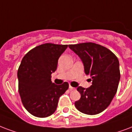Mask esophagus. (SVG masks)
I'll return each mask as SVG.
<instances>
[{
	"label": "esophagus",
	"mask_w": 132,
	"mask_h": 132,
	"mask_svg": "<svg viewBox=\"0 0 132 132\" xmlns=\"http://www.w3.org/2000/svg\"><path fill=\"white\" fill-rule=\"evenodd\" d=\"M69 89H70V90H75V88H74V87H73V86H71L70 85H69Z\"/></svg>",
	"instance_id": "34e87169"
}]
</instances>
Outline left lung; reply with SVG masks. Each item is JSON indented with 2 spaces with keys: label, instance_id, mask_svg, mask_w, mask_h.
Here are the masks:
<instances>
[{
  "label": "left lung",
  "instance_id": "left-lung-1",
  "mask_svg": "<svg viewBox=\"0 0 132 132\" xmlns=\"http://www.w3.org/2000/svg\"><path fill=\"white\" fill-rule=\"evenodd\" d=\"M70 50L79 56L86 75L91 77L92 85L77 90L81 94L75 102L77 110L88 115H95L106 109L117 92L119 84V61L111 50L94 43L69 45Z\"/></svg>",
  "mask_w": 132,
  "mask_h": 132
}]
</instances>
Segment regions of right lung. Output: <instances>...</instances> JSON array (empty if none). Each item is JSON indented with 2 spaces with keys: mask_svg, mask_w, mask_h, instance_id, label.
I'll list each match as a JSON object with an SVG mask.
<instances>
[{
  "mask_svg": "<svg viewBox=\"0 0 132 132\" xmlns=\"http://www.w3.org/2000/svg\"><path fill=\"white\" fill-rule=\"evenodd\" d=\"M67 48L68 45L42 44L30 50L22 59L17 73L19 92L24 107L36 117L54 113L59 97L68 88V82L57 85L51 82V74Z\"/></svg>",
  "mask_w": 132,
  "mask_h": 132,
  "instance_id": "1",
  "label": "right lung"
}]
</instances>
